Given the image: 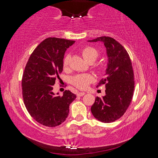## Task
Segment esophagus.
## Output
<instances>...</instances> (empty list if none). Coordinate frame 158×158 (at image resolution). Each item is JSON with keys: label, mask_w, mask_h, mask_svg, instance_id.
I'll list each match as a JSON object with an SVG mask.
<instances>
[{"label": "esophagus", "mask_w": 158, "mask_h": 158, "mask_svg": "<svg viewBox=\"0 0 158 158\" xmlns=\"http://www.w3.org/2000/svg\"><path fill=\"white\" fill-rule=\"evenodd\" d=\"M85 93H84V92H79L78 93H77V95H78V96H80V97H81V96L84 95H85Z\"/></svg>", "instance_id": "esophagus-1"}]
</instances>
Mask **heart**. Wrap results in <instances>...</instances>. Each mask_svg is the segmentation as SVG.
<instances>
[{"label": "heart", "instance_id": "obj_1", "mask_svg": "<svg viewBox=\"0 0 158 158\" xmlns=\"http://www.w3.org/2000/svg\"><path fill=\"white\" fill-rule=\"evenodd\" d=\"M81 54L84 59L89 63L94 62L97 59L99 56L98 50L92 47H85L81 50ZM69 56L67 55L63 60V66L66 68L68 65ZM93 81V77L91 75L88 74H77L74 76L71 79V82L74 86L79 89H85L89 86L90 82Z\"/></svg>", "mask_w": 158, "mask_h": 158}]
</instances>
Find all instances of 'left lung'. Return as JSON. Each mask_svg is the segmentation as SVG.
Instances as JSON below:
<instances>
[{
	"label": "left lung",
	"instance_id": "1",
	"mask_svg": "<svg viewBox=\"0 0 158 158\" xmlns=\"http://www.w3.org/2000/svg\"><path fill=\"white\" fill-rule=\"evenodd\" d=\"M88 42H102L106 47L107 68L105 77L98 84L105 85L106 94L95 98L90 110L96 119L109 123L123 116L132 101L135 89L132 62L127 51L114 38L102 36Z\"/></svg>",
	"mask_w": 158,
	"mask_h": 158
}]
</instances>
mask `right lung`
Here are the masks:
<instances>
[{"label": "right lung", "instance_id": "right-lung-1", "mask_svg": "<svg viewBox=\"0 0 158 158\" xmlns=\"http://www.w3.org/2000/svg\"><path fill=\"white\" fill-rule=\"evenodd\" d=\"M75 41L48 37L32 53L23 74L22 95L26 108L33 118L44 126L56 127L65 121L69 105L77 96L65 90L55 95L53 85L62 73L68 48Z\"/></svg>", "mask_w": 158, "mask_h": 158}]
</instances>
